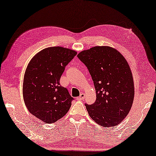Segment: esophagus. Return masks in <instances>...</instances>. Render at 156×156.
Here are the masks:
<instances>
[{
	"label": "esophagus",
	"instance_id": "obj_1",
	"mask_svg": "<svg viewBox=\"0 0 156 156\" xmlns=\"http://www.w3.org/2000/svg\"><path fill=\"white\" fill-rule=\"evenodd\" d=\"M85 94L84 93H81L80 94V96L77 98V100H83L85 98Z\"/></svg>",
	"mask_w": 156,
	"mask_h": 156
}]
</instances>
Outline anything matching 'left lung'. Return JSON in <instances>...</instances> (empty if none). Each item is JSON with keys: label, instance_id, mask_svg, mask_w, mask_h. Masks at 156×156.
I'll return each mask as SVG.
<instances>
[{"label": "left lung", "instance_id": "1", "mask_svg": "<svg viewBox=\"0 0 156 156\" xmlns=\"http://www.w3.org/2000/svg\"><path fill=\"white\" fill-rule=\"evenodd\" d=\"M77 58L92 77L97 99L85 104L90 117L102 126H117L130 111L134 97L130 66L119 51L108 46L83 51Z\"/></svg>", "mask_w": 156, "mask_h": 156}]
</instances>
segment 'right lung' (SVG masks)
Returning a JSON list of instances; mask_svg holds the SVG:
<instances>
[{
  "mask_svg": "<svg viewBox=\"0 0 156 156\" xmlns=\"http://www.w3.org/2000/svg\"><path fill=\"white\" fill-rule=\"evenodd\" d=\"M77 52L62 47L41 50L30 61L25 72L23 97L29 112L44 122L54 123L69 111L72 97L59 80Z\"/></svg>",
  "mask_w": 156,
  "mask_h": 156,
  "instance_id": "right-lung-1",
  "label": "right lung"
}]
</instances>
